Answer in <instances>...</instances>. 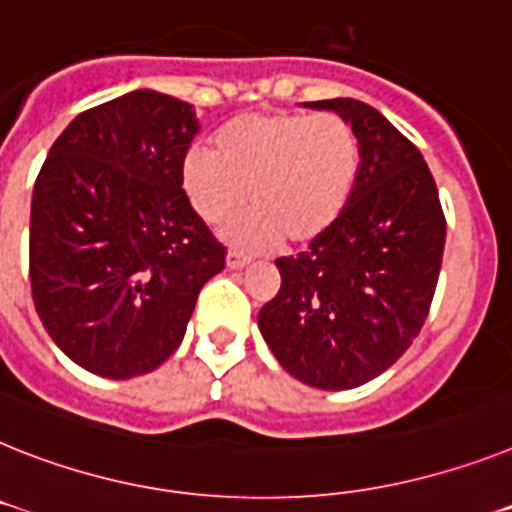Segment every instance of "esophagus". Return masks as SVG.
Instances as JSON below:
<instances>
[{"mask_svg":"<svg viewBox=\"0 0 512 512\" xmlns=\"http://www.w3.org/2000/svg\"><path fill=\"white\" fill-rule=\"evenodd\" d=\"M226 265L234 270L244 268V265H249V257L244 255V252H239V249H229V255H226Z\"/></svg>","mask_w":512,"mask_h":512,"instance_id":"1","label":"esophagus"}]
</instances>
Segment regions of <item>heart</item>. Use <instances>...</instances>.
<instances>
[{"label":"heart","mask_w":512,"mask_h":512,"mask_svg":"<svg viewBox=\"0 0 512 512\" xmlns=\"http://www.w3.org/2000/svg\"><path fill=\"white\" fill-rule=\"evenodd\" d=\"M362 169V145L349 119L333 111H257L226 122L213 150L182 158V190L205 223L239 205L252 208L226 226L244 249H268L289 239L309 244L343 216Z\"/></svg>","instance_id":"heart-1"}]
</instances>
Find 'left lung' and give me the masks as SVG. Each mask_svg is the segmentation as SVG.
<instances>
[{"label":"left lung","instance_id":"8db88e82","mask_svg":"<svg viewBox=\"0 0 512 512\" xmlns=\"http://www.w3.org/2000/svg\"><path fill=\"white\" fill-rule=\"evenodd\" d=\"M349 119L362 145L354 195L299 255L278 257L281 291L257 325L281 367L322 390L375 380L419 336L440 278L445 216L422 153L354 98L309 101Z\"/></svg>","mask_w":512,"mask_h":512}]
</instances>
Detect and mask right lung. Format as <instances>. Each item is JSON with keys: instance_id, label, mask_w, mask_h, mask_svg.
Segmentation results:
<instances>
[{"instance_id": "1", "label": "right lung", "mask_w": 512, "mask_h": 512, "mask_svg": "<svg viewBox=\"0 0 512 512\" xmlns=\"http://www.w3.org/2000/svg\"><path fill=\"white\" fill-rule=\"evenodd\" d=\"M192 103L132 90L77 114L30 203V291L46 333L109 380L161 367L226 249L182 190Z\"/></svg>"}]
</instances>
